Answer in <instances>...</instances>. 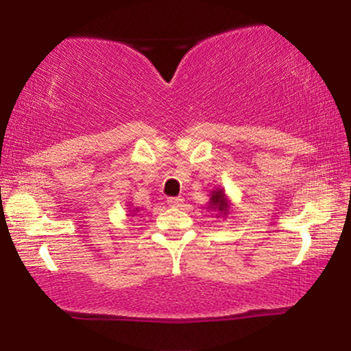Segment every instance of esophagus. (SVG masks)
Instances as JSON below:
<instances>
[{
	"label": "esophagus",
	"instance_id": "obj_1",
	"mask_svg": "<svg viewBox=\"0 0 351 351\" xmlns=\"http://www.w3.org/2000/svg\"><path fill=\"white\" fill-rule=\"evenodd\" d=\"M167 204L172 206V208H180L184 204V198L180 196H172V198H167Z\"/></svg>",
	"mask_w": 351,
	"mask_h": 351
}]
</instances>
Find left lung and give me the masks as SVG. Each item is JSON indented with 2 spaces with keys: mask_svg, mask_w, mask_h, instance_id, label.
Wrapping results in <instances>:
<instances>
[{
  "mask_svg": "<svg viewBox=\"0 0 351 351\" xmlns=\"http://www.w3.org/2000/svg\"><path fill=\"white\" fill-rule=\"evenodd\" d=\"M208 209L215 210V213H217L219 215L222 214L223 217L228 214L230 201H228L227 195H225V191L222 189H215V190L210 191V199H209Z\"/></svg>",
  "mask_w": 351,
  "mask_h": 351,
  "instance_id": "obj_1",
  "label": "left lung"
}]
</instances>
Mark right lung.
I'll use <instances>...</instances> for the list:
<instances>
[{"label":"right lung","instance_id":"1","mask_svg":"<svg viewBox=\"0 0 351 351\" xmlns=\"http://www.w3.org/2000/svg\"><path fill=\"white\" fill-rule=\"evenodd\" d=\"M129 209V213H131L132 214V217H134V215H137V213H138V208H128Z\"/></svg>","mask_w":351,"mask_h":351}]
</instances>
